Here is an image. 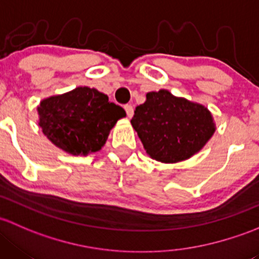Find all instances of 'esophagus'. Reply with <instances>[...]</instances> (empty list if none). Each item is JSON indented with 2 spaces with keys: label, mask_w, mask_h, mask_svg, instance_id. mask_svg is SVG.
I'll return each mask as SVG.
<instances>
[{
  "label": "esophagus",
  "mask_w": 259,
  "mask_h": 259,
  "mask_svg": "<svg viewBox=\"0 0 259 259\" xmlns=\"http://www.w3.org/2000/svg\"><path fill=\"white\" fill-rule=\"evenodd\" d=\"M124 111H126V113H127V116L130 117H132L133 116V112H135V110H133V106L132 105H124Z\"/></svg>",
  "instance_id": "esophagus-1"
}]
</instances>
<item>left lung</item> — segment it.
<instances>
[{"label":"left lung","mask_w":259,"mask_h":259,"mask_svg":"<svg viewBox=\"0 0 259 259\" xmlns=\"http://www.w3.org/2000/svg\"><path fill=\"white\" fill-rule=\"evenodd\" d=\"M131 119L146 152L157 161L175 163L199 151L214 133L204 106L175 97L168 91L147 93Z\"/></svg>","instance_id":"left-lung-1"}]
</instances>
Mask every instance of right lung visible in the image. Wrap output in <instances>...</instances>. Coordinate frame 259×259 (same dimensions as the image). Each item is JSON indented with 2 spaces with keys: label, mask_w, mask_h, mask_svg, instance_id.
<instances>
[{
  "label": "right lung",
  "mask_w": 259,
  "mask_h": 259,
  "mask_svg": "<svg viewBox=\"0 0 259 259\" xmlns=\"http://www.w3.org/2000/svg\"><path fill=\"white\" fill-rule=\"evenodd\" d=\"M37 110L47 138L73 156L100 151L117 119L126 116L123 108L90 87L46 98Z\"/></svg>",
  "instance_id": "obj_1"
}]
</instances>
